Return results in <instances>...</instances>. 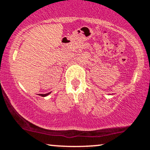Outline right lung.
Here are the masks:
<instances>
[{
    "mask_svg": "<svg viewBox=\"0 0 150 150\" xmlns=\"http://www.w3.org/2000/svg\"><path fill=\"white\" fill-rule=\"evenodd\" d=\"M50 93H45V94H40V96H41L45 97V96H47L50 94Z\"/></svg>",
    "mask_w": 150,
    "mask_h": 150,
    "instance_id": "obj_1",
    "label": "right lung"
}]
</instances>
